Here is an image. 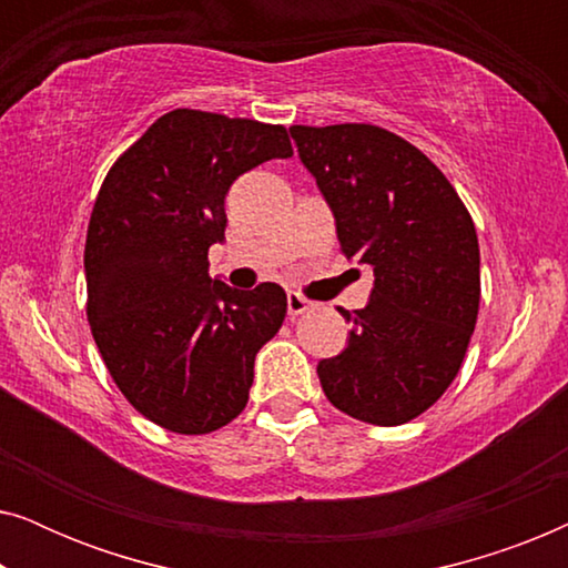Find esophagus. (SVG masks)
Returning a JSON list of instances; mask_svg holds the SVG:
<instances>
[{"mask_svg": "<svg viewBox=\"0 0 568 568\" xmlns=\"http://www.w3.org/2000/svg\"><path fill=\"white\" fill-rule=\"evenodd\" d=\"M286 310H290V317H300L302 313H307L310 310V302L302 297V294L290 292V297H286Z\"/></svg>", "mask_w": 568, "mask_h": 568, "instance_id": "obj_1", "label": "esophagus"}]
</instances>
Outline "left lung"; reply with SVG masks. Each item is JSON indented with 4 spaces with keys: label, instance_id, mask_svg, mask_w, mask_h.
I'll return each instance as SVG.
<instances>
[{
    "label": "left lung",
    "instance_id": "left-lung-1",
    "mask_svg": "<svg viewBox=\"0 0 568 568\" xmlns=\"http://www.w3.org/2000/svg\"><path fill=\"white\" fill-rule=\"evenodd\" d=\"M300 160L336 216L341 253L375 271L348 346L317 364L333 406L398 426L442 398L468 352L480 302L478 235L445 173L372 123L292 126Z\"/></svg>",
    "mask_w": 568,
    "mask_h": 568
}]
</instances>
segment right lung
I'll return each instance as SVG.
<instances>
[{
	"label": "right lung",
	"mask_w": 568,
	"mask_h": 568,
	"mask_svg": "<svg viewBox=\"0 0 568 568\" xmlns=\"http://www.w3.org/2000/svg\"><path fill=\"white\" fill-rule=\"evenodd\" d=\"M292 158L284 126L178 108L108 170L84 243L88 321L113 383L162 429L209 434L243 414L286 294L209 276L237 175Z\"/></svg>",
	"instance_id": "add662e5"
}]
</instances>
